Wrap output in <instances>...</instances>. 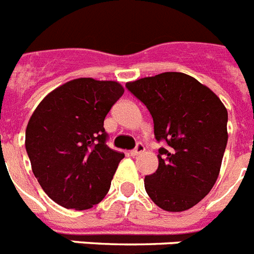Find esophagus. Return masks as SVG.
Returning a JSON list of instances; mask_svg holds the SVG:
<instances>
[{"label": "esophagus", "mask_w": 254, "mask_h": 254, "mask_svg": "<svg viewBox=\"0 0 254 254\" xmlns=\"http://www.w3.org/2000/svg\"><path fill=\"white\" fill-rule=\"evenodd\" d=\"M142 152H145V146L142 145V143H137L135 148L130 151V155L137 156V155H139V154H142Z\"/></svg>", "instance_id": "1"}]
</instances>
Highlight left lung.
Here are the masks:
<instances>
[{"mask_svg":"<svg viewBox=\"0 0 254 254\" xmlns=\"http://www.w3.org/2000/svg\"><path fill=\"white\" fill-rule=\"evenodd\" d=\"M127 88L150 111L156 141H166L159 166L145 177L152 202L166 211H184L209 194L227 146L228 113L205 84L167 71L127 82Z\"/></svg>","mask_w":254,"mask_h":254,"instance_id":"8db88e82","label":"left lung"}]
</instances>
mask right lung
<instances>
[{"label":"right lung","instance_id":"obj_1","mask_svg":"<svg viewBox=\"0 0 254 254\" xmlns=\"http://www.w3.org/2000/svg\"><path fill=\"white\" fill-rule=\"evenodd\" d=\"M115 80L78 78L49 92L26 129L35 177L51 199L86 210L102 201L124 154L107 146L104 119L123 96Z\"/></svg>","mask_w":254,"mask_h":254}]
</instances>
